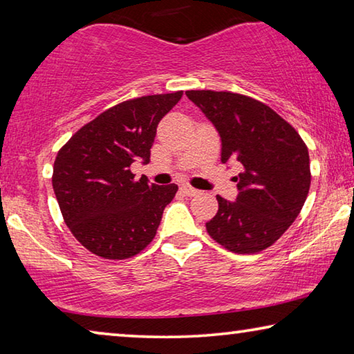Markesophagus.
<instances>
[{"mask_svg":"<svg viewBox=\"0 0 354 354\" xmlns=\"http://www.w3.org/2000/svg\"><path fill=\"white\" fill-rule=\"evenodd\" d=\"M181 192H183L184 195H187V196H195V195L200 194L198 190L194 189V187H190V185H181Z\"/></svg>","mask_w":354,"mask_h":354,"instance_id":"34e87169","label":"esophagus"}]
</instances>
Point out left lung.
<instances>
[{"label": "left lung", "instance_id": "left-lung-1", "mask_svg": "<svg viewBox=\"0 0 354 354\" xmlns=\"http://www.w3.org/2000/svg\"><path fill=\"white\" fill-rule=\"evenodd\" d=\"M187 98L211 122L221 140V162L242 173L236 201L217 195L218 211L206 223L215 242L239 254L270 247L306 201L310 185L308 147L283 117L245 95L189 91Z\"/></svg>", "mask_w": 354, "mask_h": 354}]
</instances>
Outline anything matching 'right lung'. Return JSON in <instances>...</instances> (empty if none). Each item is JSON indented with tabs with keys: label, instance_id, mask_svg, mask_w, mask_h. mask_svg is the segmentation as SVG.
<instances>
[{
	"label": "right lung",
	"instance_id": "right-lung-1",
	"mask_svg": "<svg viewBox=\"0 0 354 354\" xmlns=\"http://www.w3.org/2000/svg\"><path fill=\"white\" fill-rule=\"evenodd\" d=\"M181 97L175 92L123 101L59 149L53 189L65 223L93 254L127 259L154 239L178 185H149L129 167L149 162L156 128Z\"/></svg>",
	"mask_w": 354,
	"mask_h": 354
}]
</instances>
